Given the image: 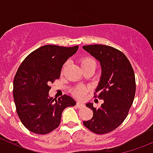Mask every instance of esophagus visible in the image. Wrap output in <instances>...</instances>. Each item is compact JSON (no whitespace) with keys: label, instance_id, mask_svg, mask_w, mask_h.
<instances>
[{"label":"esophagus","instance_id":"obj_1","mask_svg":"<svg viewBox=\"0 0 153 153\" xmlns=\"http://www.w3.org/2000/svg\"><path fill=\"white\" fill-rule=\"evenodd\" d=\"M76 106H78V107H82V106H84V104L81 103V101H78V102L76 103Z\"/></svg>","mask_w":153,"mask_h":153}]
</instances>
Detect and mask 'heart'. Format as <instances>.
Here are the masks:
<instances>
[{"instance_id": "b5f03b06", "label": "heart", "mask_w": 153, "mask_h": 153, "mask_svg": "<svg viewBox=\"0 0 153 153\" xmlns=\"http://www.w3.org/2000/svg\"><path fill=\"white\" fill-rule=\"evenodd\" d=\"M80 64H81L82 69H84V68L91 67V66H95V67H96V63H95V61L92 58H89V57H84V58H81V60H80ZM64 68H65V65L63 67V70L64 69ZM86 92H87V88L84 85H79L76 86L73 89L74 95L77 97H80V98L84 96Z\"/></svg>"}]
</instances>
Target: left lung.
Instances as JSON below:
<instances>
[{
	"label": "left lung",
	"mask_w": 153,
	"mask_h": 153,
	"mask_svg": "<svg viewBox=\"0 0 153 153\" xmlns=\"http://www.w3.org/2000/svg\"><path fill=\"white\" fill-rule=\"evenodd\" d=\"M83 49L100 62L101 76L95 92L104 100L96 109L92 103L86 106L92 109L93 116L84 121L86 128L96 134L112 132L126 118L135 98V73L130 62L122 52L101 44L84 46Z\"/></svg>",
	"instance_id": "obj_1"
}]
</instances>
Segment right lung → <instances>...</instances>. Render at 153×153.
Returning <instances> with one entry per match:
<instances>
[{
    "label": "right lung",
    "instance_id": "right-lung-1",
    "mask_svg": "<svg viewBox=\"0 0 153 153\" xmlns=\"http://www.w3.org/2000/svg\"><path fill=\"white\" fill-rule=\"evenodd\" d=\"M78 46L64 47L45 45L30 53L21 63L13 81V98L17 113L27 129L47 134L59 126L65 108L76 104L67 95L49 97V84L58 79L61 69Z\"/></svg>",
    "mask_w": 153,
    "mask_h": 153
}]
</instances>
